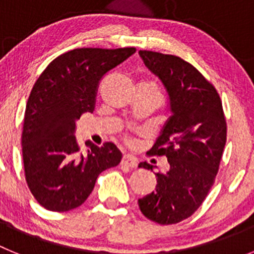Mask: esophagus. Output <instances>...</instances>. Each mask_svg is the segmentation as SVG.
Returning a JSON list of instances; mask_svg holds the SVG:
<instances>
[{
	"instance_id": "obj_1",
	"label": "esophagus",
	"mask_w": 254,
	"mask_h": 254,
	"mask_svg": "<svg viewBox=\"0 0 254 254\" xmlns=\"http://www.w3.org/2000/svg\"><path fill=\"white\" fill-rule=\"evenodd\" d=\"M121 164L122 165H125V167H129V168H136L137 167V159L133 158V156H131V155H125L122 158V160H121Z\"/></svg>"
}]
</instances>
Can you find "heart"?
Returning a JSON list of instances; mask_svg holds the SVG:
<instances>
[{"label":"heart","mask_w":254,"mask_h":254,"mask_svg":"<svg viewBox=\"0 0 254 254\" xmlns=\"http://www.w3.org/2000/svg\"><path fill=\"white\" fill-rule=\"evenodd\" d=\"M142 87H146V89H149V90L156 91V93H160V90H159L158 85L155 84L154 81H147V82H145V84L142 85Z\"/></svg>","instance_id":"b5f03b06"}]
</instances>
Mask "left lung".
Here are the masks:
<instances>
[{
	"instance_id": "obj_1",
	"label": "left lung",
	"mask_w": 254,
	"mask_h": 254,
	"mask_svg": "<svg viewBox=\"0 0 254 254\" xmlns=\"http://www.w3.org/2000/svg\"><path fill=\"white\" fill-rule=\"evenodd\" d=\"M138 55L167 89L172 111L147 152L165 156L169 169L155 174L156 188L138 206L151 221L172 225L193 215L214 185L226 142L225 114L214 85L187 61L152 51ZM138 167L152 170L146 161Z\"/></svg>"
}]
</instances>
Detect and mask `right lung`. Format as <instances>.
Listing matches in <instances>:
<instances>
[{
	"label": "right lung",
	"instance_id": "obj_1",
	"mask_svg": "<svg viewBox=\"0 0 254 254\" xmlns=\"http://www.w3.org/2000/svg\"><path fill=\"white\" fill-rule=\"evenodd\" d=\"M134 52V47L72 49L52 61L35 81L24 117L22 160L29 190L47 210L64 212L82 205L100 173L121 163L114 143H90L82 154L73 133L76 120L93 113L105 73Z\"/></svg>",
	"mask_w": 254,
	"mask_h": 254
}]
</instances>
